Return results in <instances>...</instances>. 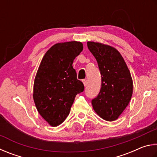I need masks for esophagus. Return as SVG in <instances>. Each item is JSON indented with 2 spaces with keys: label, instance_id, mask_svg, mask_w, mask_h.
<instances>
[{
  "label": "esophagus",
  "instance_id": "esophagus-1",
  "mask_svg": "<svg viewBox=\"0 0 157 157\" xmlns=\"http://www.w3.org/2000/svg\"><path fill=\"white\" fill-rule=\"evenodd\" d=\"M83 83L85 86H87V79H83Z\"/></svg>",
  "mask_w": 157,
  "mask_h": 157
}]
</instances>
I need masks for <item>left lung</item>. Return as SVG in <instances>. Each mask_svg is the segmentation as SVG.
<instances>
[{"instance_id": "1", "label": "left lung", "mask_w": 157, "mask_h": 157, "mask_svg": "<svg viewBox=\"0 0 157 157\" xmlns=\"http://www.w3.org/2000/svg\"><path fill=\"white\" fill-rule=\"evenodd\" d=\"M101 74L100 92L92 100L94 111L108 121L118 119L130 103L133 83L124 59L116 49L99 43L87 42Z\"/></svg>"}]
</instances>
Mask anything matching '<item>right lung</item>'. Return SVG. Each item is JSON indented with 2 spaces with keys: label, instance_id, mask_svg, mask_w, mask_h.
Wrapping results in <instances>:
<instances>
[{
  "label": "right lung",
  "instance_id": "right-lung-1",
  "mask_svg": "<svg viewBox=\"0 0 157 157\" xmlns=\"http://www.w3.org/2000/svg\"><path fill=\"white\" fill-rule=\"evenodd\" d=\"M83 49V44L76 41L55 44L44 55L38 69L33 98L41 117L53 127L64 121L76 94L84 90L72 66Z\"/></svg>",
  "mask_w": 157,
  "mask_h": 157
}]
</instances>
